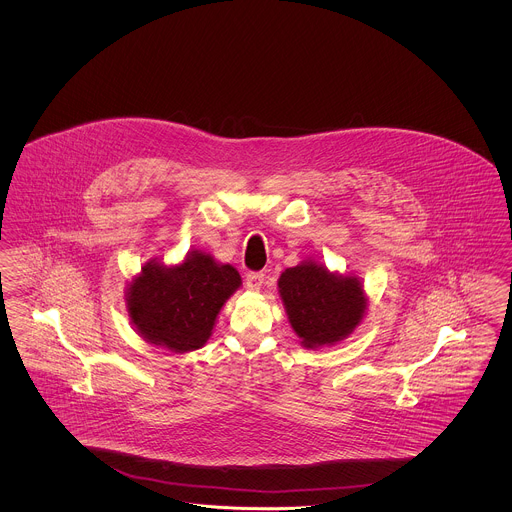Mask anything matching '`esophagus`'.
Wrapping results in <instances>:
<instances>
[{"label":"esophagus","instance_id":"obj_1","mask_svg":"<svg viewBox=\"0 0 512 512\" xmlns=\"http://www.w3.org/2000/svg\"><path fill=\"white\" fill-rule=\"evenodd\" d=\"M263 284H265V274H263V272H249V274L245 276V286H247V290H251V292H259Z\"/></svg>","mask_w":512,"mask_h":512}]
</instances>
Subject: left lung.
I'll use <instances>...</instances> for the list:
<instances>
[{
  "label": "left lung",
  "mask_w": 512,
  "mask_h": 512,
  "mask_svg": "<svg viewBox=\"0 0 512 512\" xmlns=\"http://www.w3.org/2000/svg\"><path fill=\"white\" fill-rule=\"evenodd\" d=\"M278 293L301 345L320 349L349 338L363 322L368 307L357 276L332 272L305 259L278 278Z\"/></svg>",
  "instance_id": "1"
}]
</instances>
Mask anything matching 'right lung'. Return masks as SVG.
I'll use <instances>...</instances> for the list:
<instances>
[{"instance_id": "obj_1", "label": "right lung", "mask_w": 512, "mask_h": 512, "mask_svg": "<svg viewBox=\"0 0 512 512\" xmlns=\"http://www.w3.org/2000/svg\"><path fill=\"white\" fill-rule=\"evenodd\" d=\"M240 286V272L205 251H190L176 265L151 259L126 286V311L151 345L190 353L211 338L220 309Z\"/></svg>"}]
</instances>
